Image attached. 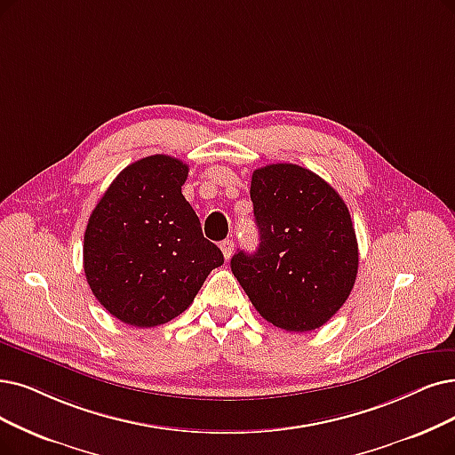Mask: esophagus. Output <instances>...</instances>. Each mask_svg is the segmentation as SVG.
Masks as SVG:
<instances>
[{"mask_svg":"<svg viewBox=\"0 0 455 455\" xmlns=\"http://www.w3.org/2000/svg\"><path fill=\"white\" fill-rule=\"evenodd\" d=\"M233 241L231 239H226V241H222L220 243V250H222V253H224V258L226 259H229L231 258V253H233Z\"/></svg>","mask_w":455,"mask_h":455,"instance_id":"1","label":"esophagus"}]
</instances>
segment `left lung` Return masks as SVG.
<instances>
[{
  "mask_svg": "<svg viewBox=\"0 0 455 455\" xmlns=\"http://www.w3.org/2000/svg\"><path fill=\"white\" fill-rule=\"evenodd\" d=\"M259 229L253 253L237 251L231 270L263 319L289 332L315 331L351 295L358 244L341 196L314 172L268 164L251 175Z\"/></svg>",
  "mask_w": 455,
  "mask_h": 455,
  "instance_id": "1",
  "label": "left lung"
}]
</instances>
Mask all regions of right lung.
<instances>
[{
	"label": "right lung",
	"mask_w": 455,
	"mask_h": 455,
	"mask_svg": "<svg viewBox=\"0 0 455 455\" xmlns=\"http://www.w3.org/2000/svg\"><path fill=\"white\" fill-rule=\"evenodd\" d=\"M187 177L183 160L145 156L114 179L89 216L87 283L126 324L151 329L180 315L209 272L224 263L180 192Z\"/></svg>",
	"instance_id": "obj_1"
}]
</instances>
